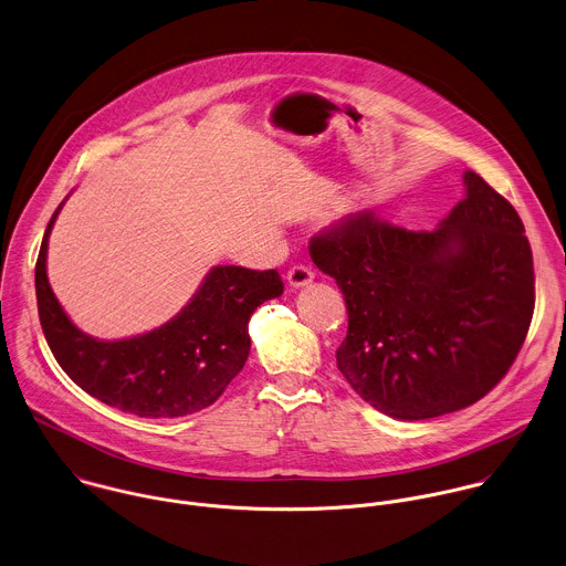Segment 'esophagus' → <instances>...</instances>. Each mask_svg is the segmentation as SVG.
Returning <instances> with one entry per match:
<instances>
[{
  "mask_svg": "<svg viewBox=\"0 0 566 566\" xmlns=\"http://www.w3.org/2000/svg\"><path fill=\"white\" fill-rule=\"evenodd\" d=\"M286 277H289L291 286L300 289V286H308L315 280V271L308 264H295L289 269Z\"/></svg>",
  "mask_w": 566,
  "mask_h": 566,
  "instance_id": "1",
  "label": "esophagus"
}]
</instances>
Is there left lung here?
I'll return each mask as SVG.
<instances>
[{
    "label": "left lung",
    "instance_id": "1",
    "mask_svg": "<svg viewBox=\"0 0 566 566\" xmlns=\"http://www.w3.org/2000/svg\"><path fill=\"white\" fill-rule=\"evenodd\" d=\"M431 231L356 212L311 238L347 308L337 367L378 411L427 420L474 405L516 360L534 315L532 247L476 172Z\"/></svg>",
    "mask_w": 566,
    "mask_h": 566
}]
</instances>
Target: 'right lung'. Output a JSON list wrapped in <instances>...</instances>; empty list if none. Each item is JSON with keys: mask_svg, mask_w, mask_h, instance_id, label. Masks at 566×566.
Returning <instances> with one entry per match:
<instances>
[{"mask_svg": "<svg viewBox=\"0 0 566 566\" xmlns=\"http://www.w3.org/2000/svg\"><path fill=\"white\" fill-rule=\"evenodd\" d=\"M59 210L41 242L34 289L43 335L63 371L90 396L139 418H181L214 405L249 356V317L284 291L280 273L214 266L161 328L133 339H92L70 322L48 282V235Z\"/></svg>", "mask_w": 566, "mask_h": 566, "instance_id": "obj_1", "label": "right lung"}]
</instances>
